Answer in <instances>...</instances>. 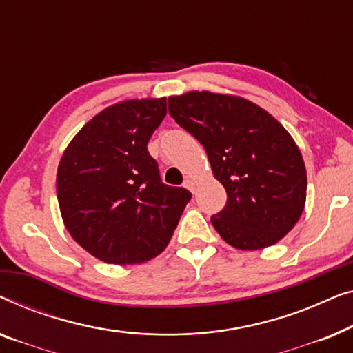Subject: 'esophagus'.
Listing matches in <instances>:
<instances>
[{
    "label": "esophagus",
    "mask_w": 353,
    "mask_h": 353,
    "mask_svg": "<svg viewBox=\"0 0 353 353\" xmlns=\"http://www.w3.org/2000/svg\"><path fill=\"white\" fill-rule=\"evenodd\" d=\"M183 187L188 188L190 192H195V182H193L192 179H185V181H183Z\"/></svg>",
    "instance_id": "obj_1"
}]
</instances>
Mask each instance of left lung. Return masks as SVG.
Listing matches in <instances>:
<instances>
[{
	"label": "left lung",
	"mask_w": 353,
	"mask_h": 353,
	"mask_svg": "<svg viewBox=\"0 0 353 353\" xmlns=\"http://www.w3.org/2000/svg\"><path fill=\"white\" fill-rule=\"evenodd\" d=\"M168 103L227 192L224 210L211 217L217 233L238 250L280 241L299 221L307 192L304 160L286 129L241 97L193 91Z\"/></svg>",
	"instance_id": "obj_1"
}]
</instances>
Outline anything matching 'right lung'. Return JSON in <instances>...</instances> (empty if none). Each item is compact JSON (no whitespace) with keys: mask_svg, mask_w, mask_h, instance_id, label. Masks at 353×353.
Masks as SVG:
<instances>
[{"mask_svg":"<svg viewBox=\"0 0 353 353\" xmlns=\"http://www.w3.org/2000/svg\"><path fill=\"white\" fill-rule=\"evenodd\" d=\"M166 99L112 105L63 152L57 170L62 219L79 246L110 264H139L170 243L192 193L161 182L147 150Z\"/></svg>","mask_w":353,"mask_h":353,"instance_id":"obj_1","label":"right lung"}]
</instances>
